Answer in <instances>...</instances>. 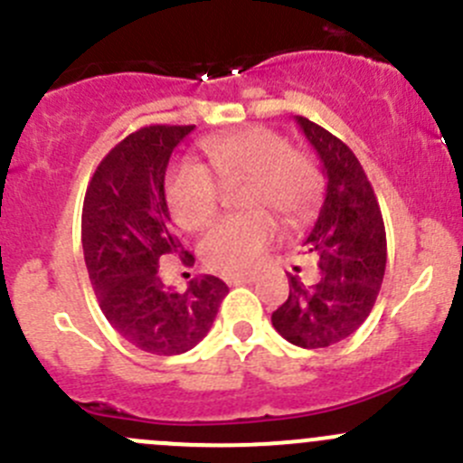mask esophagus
<instances>
[{
    "label": "esophagus",
    "mask_w": 463,
    "mask_h": 463,
    "mask_svg": "<svg viewBox=\"0 0 463 463\" xmlns=\"http://www.w3.org/2000/svg\"><path fill=\"white\" fill-rule=\"evenodd\" d=\"M250 282H255L253 273H235L226 278V284H231V287H235V284H250Z\"/></svg>",
    "instance_id": "34e87169"
}]
</instances>
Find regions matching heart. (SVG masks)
Masks as SVG:
<instances>
[{
    "instance_id": "1",
    "label": "heart",
    "mask_w": 463,
    "mask_h": 463,
    "mask_svg": "<svg viewBox=\"0 0 463 463\" xmlns=\"http://www.w3.org/2000/svg\"><path fill=\"white\" fill-rule=\"evenodd\" d=\"M202 154L205 167L179 163L167 172L165 202L175 222L185 231H202L222 208V188L241 181V205L253 210L222 219L205 232L199 253L217 273L249 270L275 240L278 222L266 210L278 213L287 226H300L318 208L320 167L275 129L253 125L208 137Z\"/></svg>"
}]
</instances>
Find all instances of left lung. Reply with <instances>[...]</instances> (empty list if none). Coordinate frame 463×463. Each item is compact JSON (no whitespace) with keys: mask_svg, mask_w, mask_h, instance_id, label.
Segmentation results:
<instances>
[{"mask_svg":"<svg viewBox=\"0 0 463 463\" xmlns=\"http://www.w3.org/2000/svg\"><path fill=\"white\" fill-rule=\"evenodd\" d=\"M296 120L326 175L318 222L302 241L305 253L318 258L320 279L309 287L288 275V298L270 322L288 343L318 349L340 343L367 320L385 275L387 240L374 188L356 154L305 116Z\"/></svg>","mask_w":463,"mask_h":463,"instance_id":"8db88e82","label":"left lung"}]
</instances>
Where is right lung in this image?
Masks as SVG:
<instances>
[{"mask_svg": "<svg viewBox=\"0 0 463 463\" xmlns=\"http://www.w3.org/2000/svg\"><path fill=\"white\" fill-rule=\"evenodd\" d=\"M194 125H149L125 137L98 163L82 205V250L98 305L109 325L156 356L193 349L213 326L228 287L214 275L185 291L165 287L158 260L194 258L170 231L165 170Z\"/></svg>", "mask_w": 463, "mask_h": 463, "instance_id": "obj_1", "label": "right lung"}]
</instances>
